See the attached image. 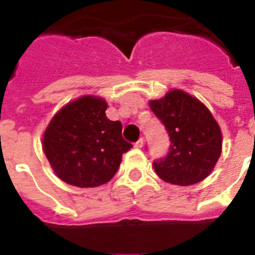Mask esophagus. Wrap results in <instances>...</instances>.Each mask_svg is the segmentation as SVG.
Wrapping results in <instances>:
<instances>
[{
    "label": "esophagus",
    "instance_id": "esophagus-1",
    "mask_svg": "<svg viewBox=\"0 0 255 255\" xmlns=\"http://www.w3.org/2000/svg\"><path fill=\"white\" fill-rule=\"evenodd\" d=\"M143 145H144V139H143V137H140V139L135 143V147L136 148H141Z\"/></svg>",
    "mask_w": 255,
    "mask_h": 255
}]
</instances>
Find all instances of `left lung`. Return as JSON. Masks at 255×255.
Listing matches in <instances>:
<instances>
[{"instance_id":"left-lung-1","label":"left lung","mask_w":255,"mask_h":255,"mask_svg":"<svg viewBox=\"0 0 255 255\" xmlns=\"http://www.w3.org/2000/svg\"><path fill=\"white\" fill-rule=\"evenodd\" d=\"M151 110L169 135V152L153 161L161 180L173 185H192L213 170L222 149L220 126L198 99L181 90H172Z\"/></svg>"}]
</instances>
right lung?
Instances as JSON below:
<instances>
[{
	"label": "right lung",
	"mask_w": 255,
	"mask_h": 255,
	"mask_svg": "<svg viewBox=\"0 0 255 255\" xmlns=\"http://www.w3.org/2000/svg\"><path fill=\"white\" fill-rule=\"evenodd\" d=\"M107 103L98 96H82L55 114L42 147L62 181L94 188L111 180L123 153L132 147L122 136V123L106 116Z\"/></svg>",
	"instance_id": "add662e5"
}]
</instances>
